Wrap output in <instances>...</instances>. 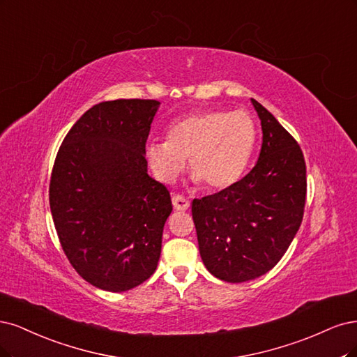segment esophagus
<instances>
[{"label": "esophagus", "mask_w": 357, "mask_h": 357, "mask_svg": "<svg viewBox=\"0 0 357 357\" xmlns=\"http://www.w3.org/2000/svg\"><path fill=\"white\" fill-rule=\"evenodd\" d=\"M172 203H174V208L176 211H187L190 208V202L179 194H175L174 197H172Z\"/></svg>", "instance_id": "obj_1"}]
</instances>
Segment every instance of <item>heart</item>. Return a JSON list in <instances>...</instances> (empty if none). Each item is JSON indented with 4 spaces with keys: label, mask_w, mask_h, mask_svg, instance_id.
I'll return each instance as SVG.
<instances>
[{
    "label": "heart",
    "mask_w": 357,
    "mask_h": 357,
    "mask_svg": "<svg viewBox=\"0 0 357 357\" xmlns=\"http://www.w3.org/2000/svg\"><path fill=\"white\" fill-rule=\"evenodd\" d=\"M257 124L245 111L208 109L183 117L167 129V141H151L145 155L155 178L174 182L188 158L190 174L206 190L231 187L249 163Z\"/></svg>",
    "instance_id": "1"
}]
</instances>
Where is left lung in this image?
I'll return each instance as SVG.
<instances>
[{
    "label": "left lung",
    "instance_id": "1",
    "mask_svg": "<svg viewBox=\"0 0 357 357\" xmlns=\"http://www.w3.org/2000/svg\"><path fill=\"white\" fill-rule=\"evenodd\" d=\"M250 100L262 128L257 165L231 187L191 206L203 264L229 283L254 280L282 259L300 229L307 194L300 145L270 111Z\"/></svg>",
    "mask_w": 357,
    "mask_h": 357
}]
</instances>
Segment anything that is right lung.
Returning <instances> with one entry per match:
<instances>
[{
	"instance_id": "right-lung-1",
	"label": "right lung",
	"mask_w": 357,
	"mask_h": 357,
	"mask_svg": "<svg viewBox=\"0 0 357 357\" xmlns=\"http://www.w3.org/2000/svg\"><path fill=\"white\" fill-rule=\"evenodd\" d=\"M160 102H100L77 120L57 151L49 199L68 261L99 289L124 292L157 268L167 188L148 175L145 144Z\"/></svg>"
}]
</instances>
